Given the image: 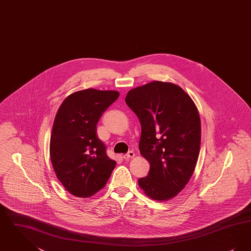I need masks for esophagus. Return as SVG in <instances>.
<instances>
[{"label": "esophagus", "mask_w": 251, "mask_h": 251, "mask_svg": "<svg viewBox=\"0 0 251 251\" xmlns=\"http://www.w3.org/2000/svg\"><path fill=\"white\" fill-rule=\"evenodd\" d=\"M135 155V153L132 151H128L125 155H124V158L125 159H130V158H133Z\"/></svg>", "instance_id": "esophagus-1"}]
</instances>
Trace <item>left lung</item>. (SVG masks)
Returning <instances> with one entry per match:
<instances>
[{"instance_id": "1", "label": "left lung", "mask_w": 251, "mask_h": 251, "mask_svg": "<svg viewBox=\"0 0 251 251\" xmlns=\"http://www.w3.org/2000/svg\"><path fill=\"white\" fill-rule=\"evenodd\" d=\"M125 101L139 119V151L151 165L138 184L152 200L172 199L189 181L200 154L197 106L182 88L159 81L131 89Z\"/></svg>"}]
</instances>
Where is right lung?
Here are the masks:
<instances>
[{
    "mask_svg": "<svg viewBox=\"0 0 251 251\" xmlns=\"http://www.w3.org/2000/svg\"><path fill=\"white\" fill-rule=\"evenodd\" d=\"M119 96L114 90L88 88L69 96L58 109L50 156L57 178L75 197L88 198L100 191L117 165L98 137L97 124Z\"/></svg>",
    "mask_w": 251,
    "mask_h": 251,
    "instance_id": "obj_1",
    "label": "right lung"
}]
</instances>
